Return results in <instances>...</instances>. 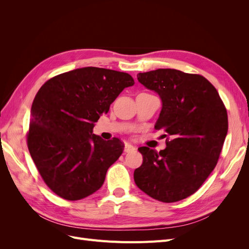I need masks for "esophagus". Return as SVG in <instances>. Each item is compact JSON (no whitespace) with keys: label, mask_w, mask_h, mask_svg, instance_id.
<instances>
[{"label":"esophagus","mask_w":249,"mask_h":249,"mask_svg":"<svg viewBox=\"0 0 249 249\" xmlns=\"http://www.w3.org/2000/svg\"><path fill=\"white\" fill-rule=\"evenodd\" d=\"M136 150V146H134L131 143H125L124 145V152L125 153H133Z\"/></svg>","instance_id":"obj_1"}]
</instances>
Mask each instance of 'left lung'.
I'll return each mask as SVG.
<instances>
[{"mask_svg":"<svg viewBox=\"0 0 249 249\" xmlns=\"http://www.w3.org/2000/svg\"><path fill=\"white\" fill-rule=\"evenodd\" d=\"M137 79L159 94L162 109L155 129L164 130L170 140L159 153L138 148L143 163L135 169L134 180L157 200H182L196 192L216 166L228 134L227 109L200 74L159 69L139 72Z\"/></svg>","mask_w":249,"mask_h":249,"instance_id":"obj_1","label":"left lung"}]
</instances>
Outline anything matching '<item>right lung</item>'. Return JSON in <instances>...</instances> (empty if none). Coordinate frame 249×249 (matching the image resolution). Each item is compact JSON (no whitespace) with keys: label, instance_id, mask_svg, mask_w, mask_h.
Here are the masks:
<instances>
[{"label":"right lung","instance_id":"1","mask_svg":"<svg viewBox=\"0 0 249 249\" xmlns=\"http://www.w3.org/2000/svg\"><path fill=\"white\" fill-rule=\"evenodd\" d=\"M134 84L129 73L89 66L58 74L37 92L28 148L44 183L60 197L79 200L103 186L124 145L93 134L94 123Z\"/></svg>","mask_w":249,"mask_h":249}]
</instances>
